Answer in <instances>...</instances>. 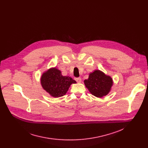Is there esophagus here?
<instances>
[{"mask_svg":"<svg viewBox=\"0 0 148 148\" xmlns=\"http://www.w3.org/2000/svg\"><path fill=\"white\" fill-rule=\"evenodd\" d=\"M75 80H76L77 83H81V82H82V79H81L80 77L75 78Z\"/></svg>","mask_w":148,"mask_h":148,"instance_id":"obj_1","label":"esophagus"}]
</instances>
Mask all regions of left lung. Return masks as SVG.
I'll use <instances>...</instances> for the list:
<instances>
[{
	"instance_id": "1",
	"label": "left lung",
	"mask_w": 148,
	"mask_h": 148,
	"mask_svg": "<svg viewBox=\"0 0 148 148\" xmlns=\"http://www.w3.org/2000/svg\"><path fill=\"white\" fill-rule=\"evenodd\" d=\"M84 82L90 93L99 98L106 96L110 92L113 84L112 78L99 69L90 73L88 79Z\"/></svg>"
}]
</instances>
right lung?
<instances>
[{
    "mask_svg": "<svg viewBox=\"0 0 148 148\" xmlns=\"http://www.w3.org/2000/svg\"><path fill=\"white\" fill-rule=\"evenodd\" d=\"M40 83L51 96L56 98L65 95L71 85L76 84V82L69 76H63L61 71L53 67L42 73Z\"/></svg>",
    "mask_w": 148,
    "mask_h": 148,
    "instance_id": "right-lung-1",
    "label": "right lung"
}]
</instances>
